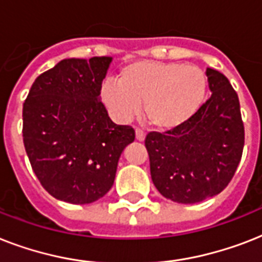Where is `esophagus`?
Segmentation results:
<instances>
[{
  "mask_svg": "<svg viewBox=\"0 0 262 262\" xmlns=\"http://www.w3.org/2000/svg\"><path fill=\"white\" fill-rule=\"evenodd\" d=\"M136 139L139 140V141H144V139H145V133H144V130H141V129H136Z\"/></svg>",
  "mask_w": 262,
  "mask_h": 262,
  "instance_id": "esophagus-1",
  "label": "esophagus"
}]
</instances>
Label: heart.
<instances>
[{
  "mask_svg": "<svg viewBox=\"0 0 262 262\" xmlns=\"http://www.w3.org/2000/svg\"><path fill=\"white\" fill-rule=\"evenodd\" d=\"M207 76L200 68L179 62L140 61L119 72L117 84L102 87L111 114L126 122L143 103L144 121L156 130H171L199 111L207 95Z\"/></svg>",
  "mask_w": 262,
  "mask_h": 262,
  "instance_id": "obj_1",
  "label": "heart"
}]
</instances>
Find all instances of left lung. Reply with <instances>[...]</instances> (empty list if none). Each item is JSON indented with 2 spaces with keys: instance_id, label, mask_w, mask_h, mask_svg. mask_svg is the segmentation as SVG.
Here are the masks:
<instances>
[{
  "instance_id": "left-lung-1",
  "label": "left lung",
  "mask_w": 262,
  "mask_h": 262,
  "mask_svg": "<svg viewBox=\"0 0 262 262\" xmlns=\"http://www.w3.org/2000/svg\"><path fill=\"white\" fill-rule=\"evenodd\" d=\"M211 98L187 122L145 137L152 182L160 194L195 204L219 194L236 171L245 145L239 99L228 79L207 69Z\"/></svg>"
}]
</instances>
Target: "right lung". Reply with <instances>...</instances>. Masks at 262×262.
Returning <instances> with one entry per match:
<instances>
[{"mask_svg": "<svg viewBox=\"0 0 262 262\" xmlns=\"http://www.w3.org/2000/svg\"><path fill=\"white\" fill-rule=\"evenodd\" d=\"M110 57L62 59L43 72L23 104V141L36 178L57 200L90 204L114 183L135 129L117 125L100 102Z\"/></svg>", "mask_w": 262, "mask_h": 262, "instance_id": "add662e5", "label": "right lung"}]
</instances>
